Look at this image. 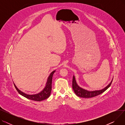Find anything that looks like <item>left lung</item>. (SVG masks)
I'll use <instances>...</instances> for the list:
<instances>
[{"mask_svg": "<svg viewBox=\"0 0 125 125\" xmlns=\"http://www.w3.org/2000/svg\"><path fill=\"white\" fill-rule=\"evenodd\" d=\"M112 82H113V80L111 81V82L107 86H106L105 88L102 90L93 91H89L86 90H84L78 86L76 82L75 77L74 76H73V88L76 95H77V96L82 97V98H92V97H95L97 95H99L101 93H103L104 91H105L110 86L111 83H112Z\"/></svg>", "mask_w": 125, "mask_h": 125, "instance_id": "8db88e82", "label": "left lung"}]
</instances>
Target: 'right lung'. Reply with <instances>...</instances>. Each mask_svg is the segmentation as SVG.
<instances>
[{
  "label": "right lung",
  "instance_id": "right-lung-1",
  "mask_svg": "<svg viewBox=\"0 0 125 125\" xmlns=\"http://www.w3.org/2000/svg\"><path fill=\"white\" fill-rule=\"evenodd\" d=\"M56 71L54 70L52 72V73L50 74L48 80L47 82L46 83L45 87L43 89L42 91L40 93H39L36 94H34V95H29L25 94L23 93V92L21 91L20 90H19L17 87L16 86V85L14 84V86L17 90V91L18 92V93L21 95L22 96H24V97L27 98V99L32 100H34L36 101H41L42 100H45L46 99H47L48 98H49L51 95V90H52V75H53L54 73Z\"/></svg>",
  "mask_w": 125,
  "mask_h": 125
}]
</instances>
